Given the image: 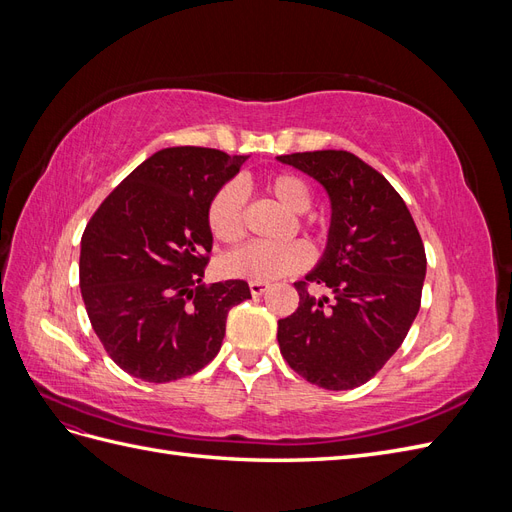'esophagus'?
Here are the masks:
<instances>
[{
  "label": "esophagus",
  "instance_id": "1",
  "mask_svg": "<svg viewBox=\"0 0 512 512\" xmlns=\"http://www.w3.org/2000/svg\"><path fill=\"white\" fill-rule=\"evenodd\" d=\"M267 290H269L267 282H250V292L254 294V297H260V294H265Z\"/></svg>",
  "mask_w": 512,
  "mask_h": 512
}]
</instances>
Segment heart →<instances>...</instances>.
I'll list each match as a JSON object with an SVG mask.
<instances>
[{"label": "heart", "mask_w": 512, "mask_h": 512, "mask_svg": "<svg viewBox=\"0 0 512 512\" xmlns=\"http://www.w3.org/2000/svg\"><path fill=\"white\" fill-rule=\"evenodd\" d=\"M262 190L290 213H305L314 200L307 179L297 173H275L262 181ZM207 226L220 243L232 245L245 237V203L235 183H224L211 196L207 205ZM309 260H312V252L303 241H288L282 245L252 243L228 254L222 260V271L228 277L269 284L303 271Z\"/></svg>", "instance_id": "1"}]
</instances>
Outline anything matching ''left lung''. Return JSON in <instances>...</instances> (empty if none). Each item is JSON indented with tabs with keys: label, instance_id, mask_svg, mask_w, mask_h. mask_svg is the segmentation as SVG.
I'll return each instance as SVG.
<instances>
[{
	"label": "left lung",
	"instance_id": "left-lung-1",
	"mask_svg": "<svg viewBox=\"0 0 512 512\" xmlns=\"http://www.w3.org/2000/svg\"><path fill=\"white\" fill-rule=\"evenodd\" d=\"M327 188L333 205L329 247L316 271L297 282V312L277 320L288 365L307 382L344 391L374 378L391 359L421 307L425 245L393 185L342 149L280 156ZM309 285L329 287L318 300Z\"/></svg>",
	"mask_w": 512,
	"mask_h": 512
}]
</instances>
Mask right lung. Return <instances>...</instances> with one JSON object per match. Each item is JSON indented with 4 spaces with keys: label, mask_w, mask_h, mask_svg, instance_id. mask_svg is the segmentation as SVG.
Returning a JSON list of instances; mask_svg holds the SVG:
<instances>
[{
    "label": "right lung",
    "mask_w": 512,
    "mask_h": 512,
    "mask_svg": "<svg viewBox=\"0 0 512 512\" xmlns=\"http://www.w3.org/2000/svg\"><path fill=\"white\" fill-rule=\"evenodd\" d=\"M247 156L168 147L123 179L81 237L79 284L91 327L126 374L173 382L215 359L243 280L200 284L213 237L207 205Z\"/></svg>",
    "instance_id": "obj_1"
}]
</instances>
